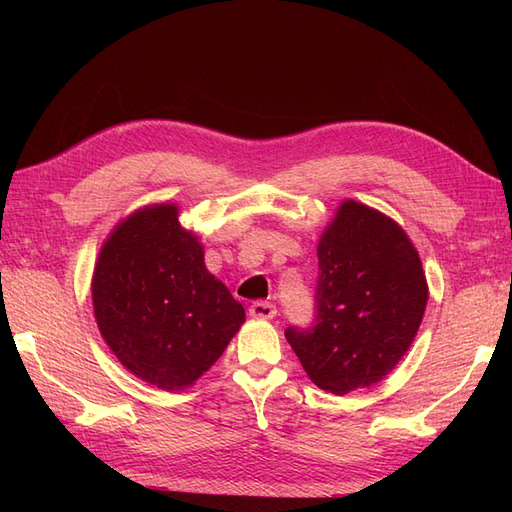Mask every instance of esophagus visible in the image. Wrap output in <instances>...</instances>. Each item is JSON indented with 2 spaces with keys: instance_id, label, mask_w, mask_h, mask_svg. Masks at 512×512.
Returning <instances> with one entry per match:
<instances>
[{
  "instance_id": "esophagus-1",
  "label": "esophagus",
  "mask_w": 512,
  "mask_h": 512,
  "mask_svg": "<svg viewBox=\"0 0 512 512\" xmlns=\"http://www.w3.org/2000/svg\"><path fill=\"white\" fill-rule=\"evenodd\" d=\"M275 314H277L275 305H271L267 301H256L250 307V316L256 318V320H271V318H275Z\"/></svg>"
}]
</instances>
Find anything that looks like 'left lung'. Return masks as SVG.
Masks as SVG:
<instances>
[{
    "mask_svg": "<svg viewBox=\"0 0 512 512\" xmlns=\"http://www.w3.org/2000/svg\"><path fill=\"white\" fill-rule=\"evenodd\" d=\"M316 322L286 339L318 389L346 395L389 376L421 327L429 288L406 230L344 200L318 239Z\"/></svg>",
    "mask_w": 512,
    "mask_h": 512,
    "instance_id": "left-lung-1",
    "label": "left lung"
}]
</instances>
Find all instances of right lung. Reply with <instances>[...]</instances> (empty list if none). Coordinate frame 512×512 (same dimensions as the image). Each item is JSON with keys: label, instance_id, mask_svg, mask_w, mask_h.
<instances>
[{"label": "right lung", "instance_id": "add662e5", "mask_svg": "<svg viewBox=\"0 0 512 512\" xmlns=\"http://www.w3.org/2000/svg\"><path fill=\"white\" fill-rule=\"evenodd\" d=\"M91 303L117 361L162 391L192 386L245 322L175 203L145 205L117 222L91 275Z\"/></svg>", "mask_w": 512, "mask_h": 512}]
</instances>
